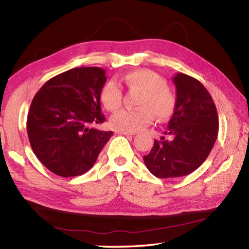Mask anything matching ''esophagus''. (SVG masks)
I'll list each match as a JSON object with an SVG mask.
<instances>
[{
    "label": "esophagus",
    "instance_id": "obj_1",
    "mask_svg": "<svg viewBox=\"0 0 249 249\" xmlns=\"http://www.w3.org/2000/svg\"><path fill=\"white\" fill-rule=\"evenodd\" d=\"M116 134L125 135V136H133V135H134V133H129V132H122V130H116Z\"/></svg>",
    "mask_w": 249,
    "mask_h": 249
}]
</instances>
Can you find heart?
Returning a JSON list of instances; mask_svg holds the SVG:
<instances>
[{
	"instance_id": "heart-1",
	"label": "heart",
	"mask_w": 249,
	"mask_h": 249,
	"mask_svg": "<svg viewBox=\"0 0 249 249\" xmlns=\"http://www.w3.org/2000/svg\"><path fill=\"white\" fill-rule=\"evenodd\" d=\"M122 80L129 90L142 92L138 103L141 108H124L113 114L109 123L114 129L137 132L151 124L155 115L159 120H167L175 113L177 96L168 88L167 80L160 74L148 69H140L126 73ZM101 101L108 111L120 108L123 103L121 84L115 80L105 83L101 90Z\"/></svg>"
}]
</instances>
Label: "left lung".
Listing matches in <instances>:
<instances>
[{
    "label": "left lung",
    "instance_id": "8db88e82",
    "mask_svg": "<svg viewBox=\"0 0 249 249\" xmlns=\"http://www.w3.org/2000/svg\"><path fill=\"white\" fill-rule=\"evenodd\" d=\"M177 107L165 134L174 140L156 141L144 161L157 178H177L197 169L215 144L218 117L212 96L203 84L184 73L174 77Z\"/></svg>",
    "mask_w": 249,
    "mask_h": 249
}]
</instances>
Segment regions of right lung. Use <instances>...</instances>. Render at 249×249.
I'll return each instance as SVG.
<instances>
[{"instance_id": "right-lung-1", "label": "right lung", "mask_w": 249, "mask_h": 249, "mask_svg": "<svg viewBox=\"0 0 249 249\" xmlns=\"http://www.w3.org/2000/svg\"><path fill=\"white\" fill-rule=\"evenodd\" d=\"M107 81L99 67L70 69L48 80L32 101L27 134L39 161L65 177L90 170L112 132L94 128L105 121L101 90Z\"/></svg>"}]
</instances>
